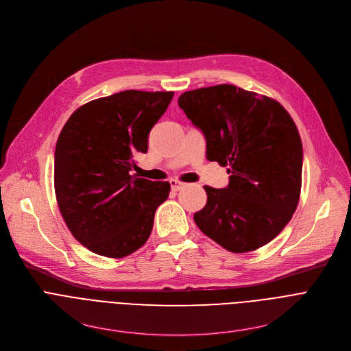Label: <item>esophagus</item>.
Returning a JSON list of instances; mask_svg holds the SVG:
<instances>
[{"label":"esophagus","mask_w":351,"mask_h":351,"mask_svg":"<svg viewBox=\"0 0 351 351\" xmlns=\"http://www.w3.org/2000/svg\"><path fill=\"white\" fill-rule=\"evenodd\" d=\"M171 187H172L173 191H178V190H180L182 187H184V183H183V182H179V180H176V179H173V180H171Z\"/></svg>","instance_id":"1"}]
</instances>
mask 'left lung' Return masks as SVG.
Here are the masks:
<instances>
[{"label": "left lung", "mask_w": 351, "mask_h": 351, "mask_svg": "<svg viewBox=\"0 0 351 351\" xmlns=\"http://www.w3.org/2000/svg\"><path fill=\"white\" fill-rule=\"evenodd\" d=\"M178 104L203 132L207 158L230 173L225 189L204 186L207 204L194 222L230 253L265 245L291 219L302 190L294 121L275 99L233 84L186 91Z\"/></svg>", "instance_id": "1"}]
</instances>
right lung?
<instances>
[{
  "instance_id": "right-lung-1",
  "label": "right lung",
  "mask_w": 351,
  "mask_h": 351,
  "mask_svg": "<svg viewBox=\"0 0 351 351\" xmlns=\"http://www.w3.org/2000/svg\"><path fill=\"white\" fill-rule=\"evenodd\" d=\"M173 91L125 90L77 108L56 147L54 187L61 215L90 252L122 258L152 233L168 182L130 175L147 153L148 133L167 111Z\"/></svg>"
}]
</instances>
